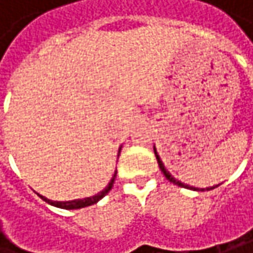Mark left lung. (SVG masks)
Masks as SVG:
<instances>
[{
    "mask_svg": "<svg viewBox=\"0 0 253 253\" xmlns=\"http://www.w3.org/2000/svg\"><path fill=\"white\" fill-rule=\"evenodd\" d=\"M153 152H155V156H156V161H158V165H159V169H161V171L164 173V176L167 177L171 183H174V185H177V187H182V188H188V190H194V191H199V188H196V187H190V185H187V183H183V182H180V180H177L176 177H173L171 176V173L170 171H167V169H165V165L162 164V161H161V158H159V155H158V152H156V147L153 145ZM220 185V183H218ZM218 185H214V187H208L207 190H212V188H217ZM200 191H205V188H202Z\"/></svg>",
    "mask_w": 253,
    "mask_h": 253,
    "instance_id": "left-lung-1",
    "label": "left lung"
}]
</instances>
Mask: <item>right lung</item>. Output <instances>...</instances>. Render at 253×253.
<instances>
[{
  "mask_svg": "<svg viewBox=\"0 0 253 253\" xmlns=\"http://www.w3.org/2000/svg\"><path fill=\"white\" fill-rule=\"evenodd\" d=\"M120 150H121V147H120ZM118 155H120V152H118ZM115 176H117V170H115V173H114V176H112V179L109 180L108 185H106L100 193H97V194H94V196H91V197L74 199V200H68V202H57V200H50V199H46L45 196H42V194H39V193H38V196H39L43 202L50 203V205H53V207H56V208H62V210H80V208H86V207L94 205V203H97L98 200H101L106 194H108V193L111 191V188H112V185H114V180H115Z\"/></svg>",
  "mask_w": 253,
  "mask_h": 253,
  "instance_id": "add662e5",
  "label": "right lung"
}]
</instances>
